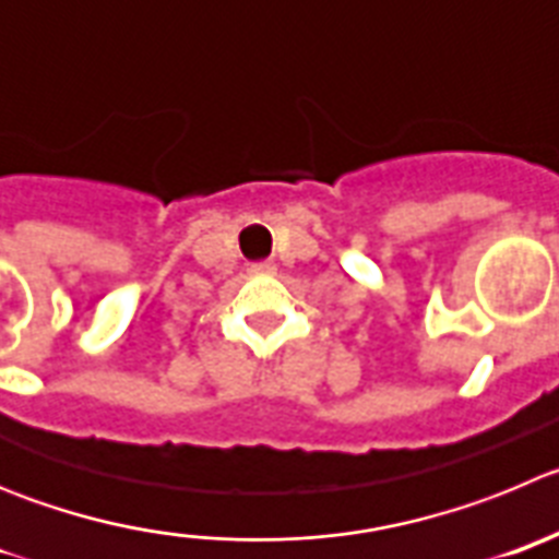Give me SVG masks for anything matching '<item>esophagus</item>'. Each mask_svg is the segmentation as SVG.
Wrapping results in <instances>:
<instances>
[{
  "mask_svg": "<svg viewBox=\"0 0 559 559\" xmlns=\"http://www.w3.org/2000/svg\"><path fill=\"white\" fill-rule=\"evenodd\" d=\"M250 270H253V273H259V275H270V273H275V264H273V261H255Z\"/></svg>",
  "mask_w": 559,
  "mask_h": 559,
  "instance_id": "obj_1",
  "label": "esophagus"
}]
</instances>
